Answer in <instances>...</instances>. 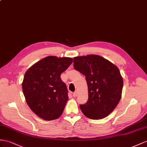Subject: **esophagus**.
Returning <instances> with one entry per match:
<instances>
[{"mask_svg":"<svg viewBox=\"0 0 147 147\" xmlns=\"http://www.w3.org/2000/svg\"><path fill=\"white\" fill-rule=\"evenodd\" d=\"M77 96H78V92H76V91L74 92L73 94V96L74 97H76Z\"/></svg>","mask_w":147,"mask_h":147,"instance_id":"obj_1","label":"esophagus"}]
</instances>
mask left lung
<instances>
[{"instance_id":"obj_1","label":"left lung","mask_w":147,"mask_h":147,"mask_svg":"<svg viewBox=\"0 0 147 147\" xmlns=\"http://www.w3.org/2000/svg\"><path fill=\"white\" fill-rule=\"evenodd\" d=\"M74 69L84 75L88 88V100L80 105L84 115L91 119L108 116L122 96L123 78L114 64L99 55H89L73 58Z\"/></svg>"}]
</instances>
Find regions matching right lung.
Here are the masks:
<instances>
[{"label": "right lung", "instance_id": "add662e5", "mask_svg": "<svg viewBox=\"0 0 147 147\" xmlns=\"http://www.w3.org/2000/svg\"><path fill=\"white\" fill-rule=\"evenodd\" d=\"M73 62L68 57H45L26 71L22 90L30 109L45 120L59 118L68 100L66 84L60 75Z\"/></svg>", "mask_w": 147, "mask_h": 147}]
</instances>
